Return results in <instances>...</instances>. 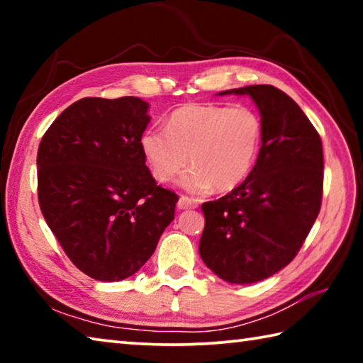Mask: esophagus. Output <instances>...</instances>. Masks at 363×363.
Returning <instances> with one entry per match:
<instances>
[{"instance_id": "34e87169", "label": "esophagus", "mask_w": 363, "mask_h": 363, "mask_svg": "<svg viewBox=\"0 0 363 363\" xmlns=\"http://www.w3.org/2000/svg\"><path fill=\"white\" fill-rule=\"evenodd\" d=\"M189 208H196V201L186 195H181L179 201H177V210H189Z\"/></svg>"}]
</instances>
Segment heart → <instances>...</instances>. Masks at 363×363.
Instances as JSON below:
<instances>
[{
    "mask_svg": "<svg viewBox=\"0 0 363 363\" xmlns=\"http://www.w3.org/2000/svg\"><path fill=\"white\" fill-rule=\"evenodd\" d=\"M262 121L253 108L220 104H186L167 120V130H147L140 150L153 177L169 182L182 176L181 186L200 194L214 187L235 189L247 179L259 155Z\"/></svg>",
    "mask_w": 363,
    "mask_h": 363,
    "instance_id": "heart-1",
    "label": "heart"
}]
</instances>
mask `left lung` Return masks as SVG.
<instances>
[{
	"label": "left lung",
	"mask_w": 363,
	"mask_h": 363,
	"mask_svg": "<svg viewBox=\"0 0 363 363\" xmlns=\"http://www.w3.org/2000/svg\"><path fill=\"white\" fill-rule=\"evenodd\" d=\"M259 110L262 144L247 179L201 205L200 256L229 284H255L293 261L322 205L323 150L315 128L284 91L270 84L227 89Z\"/></svg>",
	"instance_id": "obj_1"
}]
</instances>
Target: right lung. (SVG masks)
Returning <instances> with one entry per match:
<instances>
[{
  "label": "right lung",
  "mask_w": 363,
  "mask_h": 363,
  "mask_svg": "<svg viewBox=\"0 0 363 363\" xmlns=\"http://www.w3.org/2000/svg\"><path fill=\"white\" fill-rule=\"evenodd\" d=\"M139 97H84L43 136L38 201L75 266L101 281L131 277L174 219L177 195L157 186L139 139L149 125Z\"/></svg>",
  "instance_id": "right-lung-1"
}]
</instances>
